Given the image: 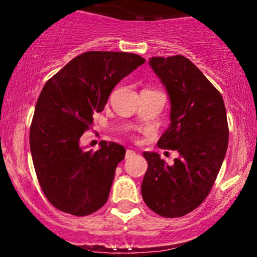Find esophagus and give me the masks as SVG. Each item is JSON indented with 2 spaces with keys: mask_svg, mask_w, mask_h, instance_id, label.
<instances>
[{
  "mask_svg": "<svg viewBox=\"0 0 257 257\" xmlns=\"http://www.w3.org/2000/svg\"><path fill=\"white\" fill-rule=\"evenodd\" d=\"M135 156V151H133V150H126L125 151V158H132Z\"/></svg>",
  "mask_w": 257,
  "mask_h": 257,
  "instance_id": "obj_1",
  "label": "esophagus"
}]
</instances>
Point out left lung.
<instances>
[{
  "label": "left lung",
  "mask_w": 257,
  "mask_h": 257,
  "mask_svg": "<svg viewBox=\"0 0 257 257\" xmlns=\"http://www.w3.org/2000/svg\"><path fill=\"white\" fill-rule=\"evenodd\" d=\"M169 94L172 123L157 146L176 150L167 164L144 152L149 168L141 185L146 205L164 217H181L202 204L213 187L228 146V123L220 91L182 55L150 59Z\"/></svg>",
  "instance_id": "left-lung-1"
}]
</instances>
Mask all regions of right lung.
I'll return each mask as SVG.
<instances>
[{"label": "right lung", "instance_id": "obj_1", "mask_svg": "<svg viewBox=\"0 0 257 257\" xmlns=\"http://www.w3.org/2000/svg\"><path fill=\"white\" fill-rule=\"evenodd\" d=\"M144 63L133 53L85 52L44 84L32 117L30 150L41 188L58 210L87 216L107 200L125 149L102 140L98 151L85 152L79 139L114 85Z\"/></svg>", "mask_w": 257, "mask_h": 257}]
</instances>
